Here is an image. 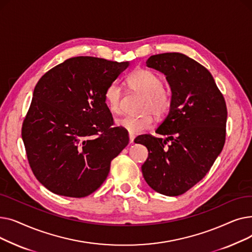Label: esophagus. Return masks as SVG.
Listing matches in <instances>:
<instances>
[{
	"label": "esophagus",
	"mask_w": 252,
	"mask_h": 252,
	"mask_svg": "<svg viewBox=\"0 0 252 252\" xmlns=\"http://www.w3.org/2000/svg\"><path fill=\"white\" fill-rule=\"evenodd\" d=\"M134 140H135V135L134 134H129V143L133 144Z\"/></svg>",
	"instance_id": "obj_1"
}]
</instances>
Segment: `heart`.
I'll use <instances>...</instances> for the list:
<instances>
[{
	"instance_id": "1",
	"label": "heart",
	"mask_w": 252,
	"mask_h": 252,
	"mask_svg": "<svg viewBox=\"0 0 252 252\" xmlns=\"http://www.w3.org/2000/svg\"><path fill=\"white\" fill-rule=\"evenodd\" d=\"M127 85L133 90L144 95L143 110L145 112L141 116H126L117 121V125L126 129L129 134H140L149 129L154 125V114L164 116L168 113L173 99L170 92L163 88V81L158 75L149 69H137L127 77ZM123 92L121 87L111 84L105 90L104 99L110 112L119 114L122 112Z\"/></svg>"
}]
</instances>
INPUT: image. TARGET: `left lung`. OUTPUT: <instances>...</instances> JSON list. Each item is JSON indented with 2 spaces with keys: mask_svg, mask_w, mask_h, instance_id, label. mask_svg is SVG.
<instances>
[{
  "mask_svg": "<svg viewBox=\"0 0 252 252\" xmlns=\"http://www.w3.org/2000/svg\"><path fill=\"white\" fill-rule=\"evenodd\" d=\"M146 64L165 75L173 103L155 130L167 138L142 135L135 139L149 152L142 173L154 191L179 196L205 177L221 152L227 106L211 73L190 57L163 53L151 56Z\"/></svg>",
  "mask_w": 252,
  "mask_h": 252,
  "instance_id": "1",
  "label": "left lung"
}]
</instances>
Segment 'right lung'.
<instances>
[{
    "mask_svg": "<svg viewBox=\"0 0 252 252\" xmlns=\"http://www.w3.org/2000/svg\"><path fill=\"white\" fill-rule=\"evenodd\" d=\"M128 65L79 56L39 78L21 136L32 173L49 191L82 198L107 178L128 134L113 126L104 93Z\"/></svg>",
    "mask_w": 252,
    "mask_h": 252,
    "instance_id": "obj_1",
    "label": "right lung"
}]
</instances>
